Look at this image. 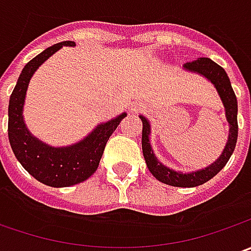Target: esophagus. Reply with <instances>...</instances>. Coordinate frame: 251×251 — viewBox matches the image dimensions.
Masks as SVG:
<instances>
[{
    "label": "esophagus",
    "mask_w": 251,
    "mask_h": 251,
    "mask_svg": "<svg viewBox=\"0 0 251 251\" xmlns=\"http://www.w3.org/2000/svg\"><path fill=\"white\" fill-rule=\"evenodd\" d=\"M131 110H134V111H137V106H132V107H131Z\"/></svg>",
    "instance_id": "34e87169"
}]
</instances>
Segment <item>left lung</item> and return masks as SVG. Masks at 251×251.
<instances>
[{
    "instance_id": "8db88e82",
    "label": "left lung",
    "mask_w": 251,
    "mask_h": 251,
    "mask_svg": "<svg viewBox=\"0 0 251 251\" xmlns=\"http://www.w3.org/2000/svg\"><path fill=\"white\" fill-rule=\"evenodd\" d=\"M184 68L188 71H194V73L204 75L215 85L218 93L224 101L227 123L230 127L226 147L222 152V155L219 156V159L214 162L212 165H209L208 168L198 170V172H193V173H177L172 169L163 166L153 155L150 145V123L145 117L141 116V120H142V153H144V158H145L150 172L159 181L169 184V186H175V187H196V186L204 184L205 181L211 180L215 175H218L226 165L227 160L235 151L237 141V100L236 95L232 89L230 81L227 78V74L221 65L214 63L212 60L202 57L196 61L186 63Z\"/></svg>"
}]
</instances>
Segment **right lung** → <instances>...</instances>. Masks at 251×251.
I'll return each mask as SVG.
<instances>
[{
	"mask_svg": "<svg viewBox=\"0 0 251 251\" xmlns=\"http://www.w3.org/2000/svg\"><path fill=\"white\" fill-rule=\"evenodd\" d=\"M63 46H75V43L61 42L54 44L25 65L8 106V137L16 159L36 180L51 187H70L91 177L99 166L109 137L127 116L123 113L117 119L100 124L85 140L67 148L47 147L30 135L22 117L27 83L39 65Z\"/></svg>",
	"mask_w": 251,
	"mask_h": 251,
	"instance_id": "add662e5",
	"label": "right lung"
}]
</instances>
